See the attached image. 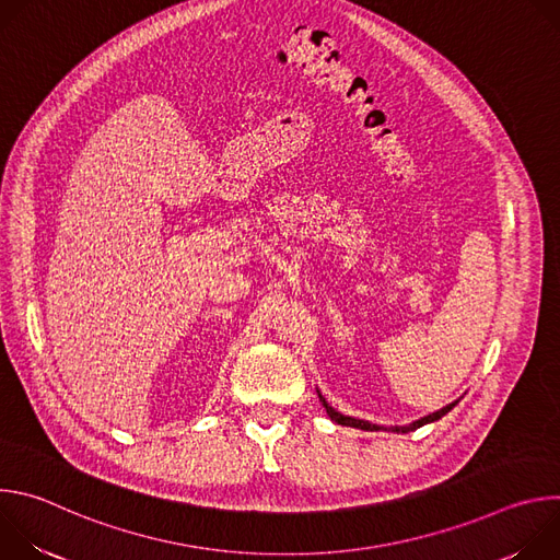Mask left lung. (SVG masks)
<instances>
[{"label": "left lung", "mask_w": 560, "mask_h": 560, "mask_svg": "<svg viewBox=\"0 0 560 560\" xmlns=\"http://www.w3.org/2000/svg\"><path fill=\"white\" fill-rule=\"evenodd\" d=\"M316 394H318V401H322V406L326 408V412H328V417L335 421V423H339V425H348V428H357V430H365V432H378V430H383V425H374V423H370V421H363V419H352V417H346V415H341V412H337L326 398H324V394L316 389ZM458 401H452L450 406H445V408H441V410H436V412H432V415H428V417H421L419 421H412L410 425H394V428H389L392 432H396V434H406V432H412V430H417V428H421V425H428V423H434V421H439L441 417H445L454 406H456Z\"/></svg>", "instance_id": "8db88e82"}]
</instances>
